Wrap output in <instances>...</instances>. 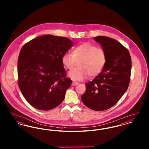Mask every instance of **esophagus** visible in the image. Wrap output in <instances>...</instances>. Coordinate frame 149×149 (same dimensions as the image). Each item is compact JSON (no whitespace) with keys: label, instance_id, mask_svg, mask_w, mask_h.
<instances>
[{"label":"esophagus","instance_id":"34e87169","mask_svg":"<svg viewBox=\"0 0 149 149\" xmlns=\"http://www.w3.org/2000/svg\"><path fill=\"white\" fill-rule=\"evenodd\" d=\"M78 82H75V81H73L72 83V86H75V85H78Z\"/></svg>","mask_w":149,"mask_h":149}]
</instances>
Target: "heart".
<instances>
[{
    "label": "heart",
    "instance_id": "heart-1",
    "mask_svg": "<svg viewBox=\"0 0 149 149\" xmlns=\"http://www.w3.org/2000/svg\"><path fill=\"white\" fill-rule=\"evenodd\" d=\"M105 50L89 43H84L74 47L72 54L65 53L62 58L64 66L71 70L77 65L79 66L69 72V77L77 81L84 79L89 75L95 77L99 74L106 64Z\"/></svg>",
    "mask_w": 149,
    "mask_h": 149
}]
</instances>
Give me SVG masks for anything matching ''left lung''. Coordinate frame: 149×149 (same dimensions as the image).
<instances>
[{
	"instance_id": "8db88e82",
	"label": "left lung",
	"mask_w": 149,
	"mask_h": 149,
	"mask_svg": "<svg viewBox=\"0 0 149 149\" xmlns=\"http://www.w3.org/2000/svg\"><path fill=\"white\" fill-rule=\"evenodd\" d=\"M94 40L106 52V64L92 81L85 84L81 101L89 108L102 111L114 106L127 89L131 71L129 51L116 40L97 36Z\"/></svg>"
}]
</instances>
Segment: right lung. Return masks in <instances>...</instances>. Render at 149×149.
<instances>
[{
  "label": "right lung",
  "mask_w": 149,
  "mask_h": 149,
  "mask_svg": "<svg viewBox=\"0 0 149 149\" xmlns=\"http://www.w3.org/2000/svg\"><path fill=\"white\" fill-rule=\"evenodd\" d=\"M72 45L66 37L47 35L22 47L18 61V84L32 106L48 111L64 100L72 81L66 78L62 58Z\"/></svg>",
  "instance_id": "right-lung-1"
}]
</instances>
